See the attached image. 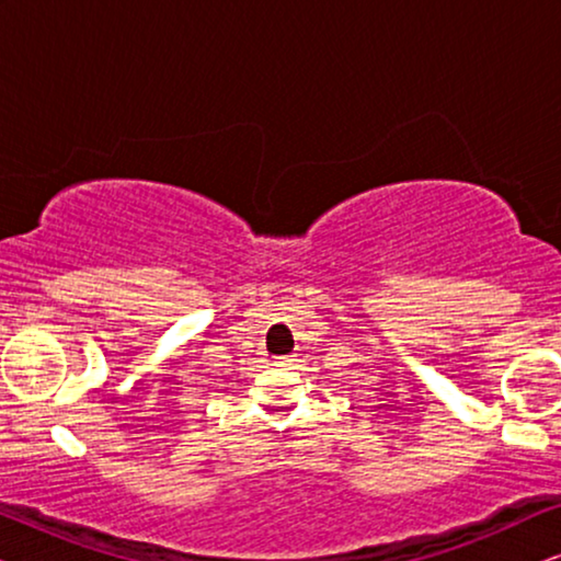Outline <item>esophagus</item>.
Segmentation results:
<instances>
[{"label": "esophagus", "instance_id": "obj_1", "mask_svg": "<svg viewBox=\"0 0 561 561\" xmlns=\"http://www.w3.org/2000/svg\"><path fill=\"white\" fill-rule=\"evenodd\" d=\"M275 365L286 367V365H290V357H278V359H275Z\"/></svg>", "mask_w": 561, "mask_h": 561}]
</instances>
